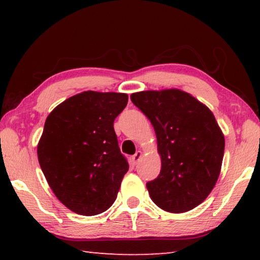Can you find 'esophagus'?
<instances>
[{"instance_id": "34e87169", "label": "esophagus", "mask_w": 260, "mask_h": 260, "mask_svg": "<svg viewBox=\"0 0 260 260\" xmlns=\"http://www.w3.org/2000/svg\"><path fill=\"white\" fill-rule=\"evenodd\" d=\"M141 157H142V151H140V150L136 151L135 155L132 157V161H133L134 165L138 164V161L141 159Z\"/></svg>"}]
</instances>
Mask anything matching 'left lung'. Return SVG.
<instances>
[{
  "label": "left lung",
  "instance_id": "obj_1",
  "mask_svg": "<svg viewBox=\"0 0 260 260\" xmlns=\"http://www.w3.org/2000/svg\"><path fill=\"white\" fill-rule=\"evenodd\" d=\"M131 100L151 121L161 169L147 183L153 203L171 213L200 205L221 170L225 138L211 110L180 89L146 90Z\"/></svg>",
  "mask_w": 260,
  "mask_h": 260
}]
</instances>
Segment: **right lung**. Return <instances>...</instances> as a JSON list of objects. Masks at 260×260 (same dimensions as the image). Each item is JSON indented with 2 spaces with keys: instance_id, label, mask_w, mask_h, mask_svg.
Here are the masks:
<instances>
[{
  "instance_id": "1",
  "label": "right lung",
  "mask_w": 260,
  "mask_h": 260,
  "mask_svg": "<svg viewBox=\"0 0 260 260\" xmlns=\"http://www.w3.org/2000/svg\"><path fill=\"white\" fill-rule=\"evenodd\" d=\"M127 102L124 93L82 91L47 117L38 144L39 162L55 196L73 212L100 214L117 199L129 166L113 121Z\"/></svg>"
}]
</instances>
